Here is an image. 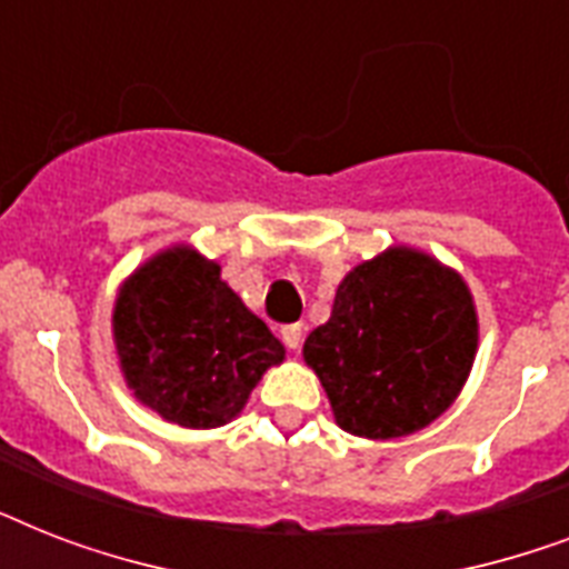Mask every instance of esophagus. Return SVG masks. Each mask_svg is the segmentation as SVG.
I'll return each instance as SVG.
<instances>
[{"label":"esophagus","mask_w":569,"mask_h":569,"mask_svg":"<svg viewBox=\"0 0 569 569\" xmlns=\"http://www.w3.org/2000/svg\"><path fill=\"white\" fill-rule=\"evenodd\" d=\"M280 337H283L286 348L298 351V348H301V339H303V328L301 325H286V328L280 330Z\"/></svg>","instance_id":"34e87169"}]
</instances>
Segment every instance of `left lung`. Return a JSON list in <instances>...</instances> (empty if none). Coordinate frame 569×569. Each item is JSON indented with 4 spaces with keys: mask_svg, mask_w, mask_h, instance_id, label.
I'll use <instances>...</instances> for the list:
<instances>
[{
    "mask_svg": "<svg viewBox=\"0 0 569 569\" xmlns=\"http://www.w3.org/2000/svg\"><path fill=\"white\" fill-rule=\"evenodd\" d=\"M478 346L472 295L425 253L392 248L339 283L303 342L339 428L389 440L431 425L463 387Z\"/></svg>",
    "mask_w": 569,
    "mask_h": 569,
    "instance_id": "8db88e82",
    "label": "left lung"
}]
</instances>
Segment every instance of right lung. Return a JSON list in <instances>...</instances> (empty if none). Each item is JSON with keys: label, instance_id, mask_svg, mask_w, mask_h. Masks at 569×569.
I'll return each instance as SVG.
<instances>
[{"label": "right lung", "instance_id": "right-lung-1", "mask_svg": "<svg viewBox=\"0 0 569 569\" xmlns=\"http://www.w3.org/2000/svg\"><path fill=\"white\" fill-rule=\"evenodd\" d=\"M120 369L168 422L218 428L248 401L283 346L221 280V268L173 248L129 277L114 307Z\"/></svg>", "mask_w": 569, "mask_h": 569}]
</instances>
